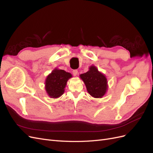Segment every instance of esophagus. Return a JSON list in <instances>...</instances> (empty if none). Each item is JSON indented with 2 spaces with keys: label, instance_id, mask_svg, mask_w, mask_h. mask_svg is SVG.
Instances as JSON below:
<instances>
[{
  "label": "esophagus",
  "instance_id": "1",
  "mask_svg": "<svg viewBox=\"0 0 153 153\" xmlns=\"http://www.w3.org/2000/svg\"><path fill=\"white\" fill-rule=\"evenodd\" d=\"M72 73H73V75L74 76H76L77 74H78V70H77V69H74Z\"/></svg>",
  "mask_w": 153,
  "mask_h": 153
}]
</instances>
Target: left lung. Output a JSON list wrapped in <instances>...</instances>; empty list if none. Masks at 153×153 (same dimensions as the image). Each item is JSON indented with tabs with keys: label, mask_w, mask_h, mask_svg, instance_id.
<instances>
[{
	"label": "left lung",
	"mask_w": 153,
	"mask_h": 153,
	"mask_svg": "<svg viewBox=\"0 0 153 153\" xmlns=\"http://www.w3.org/2000/svg\"><path fill=\"white\" fill-rule=\"evenodd\" d=\"M80 78L85 83L88 92L94 98H102L107 89V81L104 75L95 66L90 67L87 72L81 74Z\"/></svg>",
	"instance_id": "8db88e82"
}]
</instances>
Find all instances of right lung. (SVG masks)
<instances>
[{"instance_id": "right-lung-1", "label": "right lung", "mask_w": 153, "mask_h": 153, "mask_svg": "<svg viewBox=\"0 0 153 153\" xmlns=\"http://www.w3.org/2000/svg\"><path fill=\"white\" fill-rule=\"evenodd\" d=\"M72 75L62 69H55L45 81V89L52 98H59L63 94L66 82Z\"/></svg>"}]
</instances>
